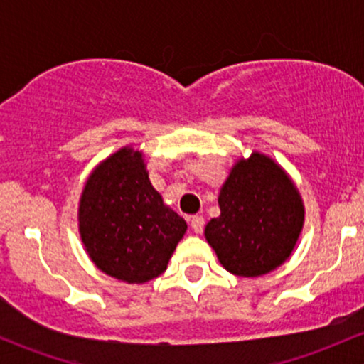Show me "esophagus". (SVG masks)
I'll list each match as a JSON object with an SVG mask.
<instances>
[{
    "instance_id": "34e87169",
    "label": "esophagus",
    "mask_w": 364,
    "mask_h": 364,
    "mask_svg": "<svg viewBox=\"0 0 364 364\" xmlns=\"http://www.w3.org/2000/svg\"><path fill=\"white\" fill-rule=\"evenodd\" d=\"M190 225L196 235H200V232L203 231V225H205V219H203L202 215H193L190 219Z\"/></svg>"
}]
</instances>
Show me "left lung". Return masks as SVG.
<instances>
[{
    "mask_svg": "<svg viewBox=\"0 0 364 364\" xmlns=\"http://www.w3.org/2000/svg\"><path fill=\"white\" fill-rule=\"evenodd\" d=\"M220 215L205 228L225 270L258 277L277 269L303 228L301 196L270 157L253 152L232 168L219 193Z\"/></svg>",
    "mask_w": 364,
    "mask_h": 364,
    "instance_id": "8db88e82",
    "label": "left lung"
}]
</instances>
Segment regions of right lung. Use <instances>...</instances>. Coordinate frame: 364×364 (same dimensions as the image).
I'll list each match as a JSON object with an SVG mask.
<instances>
[{
    "label": "right lung",
    "mask_w": 364,
    "mask_h": 364,
    "mask_svg": "<svg viewBox=\"0 0 364 364\" xmlns=\"http://www.w3.org/2000/svg\"><path fill=\"white\" fill-rule=\"evenodd\" d=\"M78 228L92 262L129 284L166 270L186 223L150 185L141 154L124 147L95 168L78 208Z\"/></svg>",
    "instance_id": "add662e5"
}]
</instances>
